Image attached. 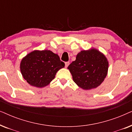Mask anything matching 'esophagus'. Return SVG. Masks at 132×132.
<instances>
[{"label": "esophagus", "instance_id": "obj_1", "mask_svg": "<svg viewBox=\"0 0 132 132\" xmlns=\"http://www.w3.org/2000/svg\"><path fill=\"white\" fill-rule=\"evenodd\" d=\"M69 64H70V62H66L65 63V67L67 68L68 66L69 65Z\"/></svg>", "mask_w": 132, "mask_h": 132}]
</instances>
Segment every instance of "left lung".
<instances>
[{
    "instance_id": "1",
    "label": "left lung",
    "mask_w": 132,
    "mask_h": 132,
    "mask_svg": "<svg viewBox=\"0 0 132 132\" xmlns=\"http://www.w3.org/2000/svg\"><path fill=\"white\" fill-rule=\"evenodd\" d=\"M109 62L102 52L95 48L77 53L76 60L68 67L73 81L84 90L96 88L108 75Z\"/></svg>"
}]
</instances>
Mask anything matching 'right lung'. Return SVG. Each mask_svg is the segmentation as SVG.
I'll list each match as a JSON object with an SVG mask.
<instances>
[{"label": "right lung", "instance_id": "right-lung-1", "mask_svg": "<svg viewBox=\"0 0 132 132\" xmlns=\"http://www.w3.org/2000/svg\"><path fill=\"white\" fill-rule=\"evenodd\" d=\"M65 64L57 54L49 50H35L21 59L20 68L23 78L37 88L47 86Z\"/></svg>", "mask_w": 132, "mask_h": 132}]
</instances>
